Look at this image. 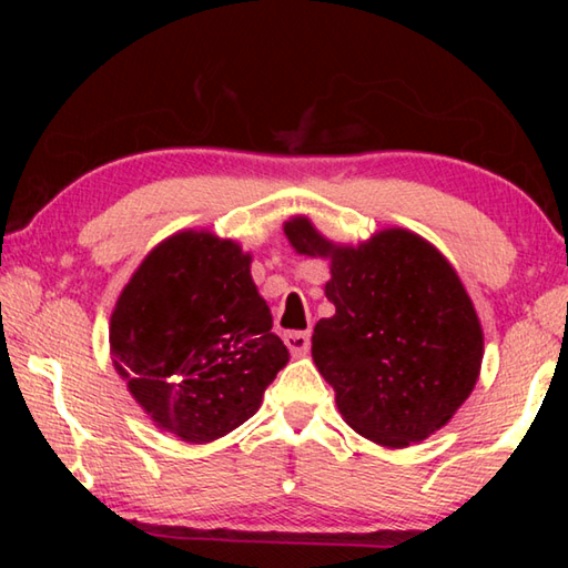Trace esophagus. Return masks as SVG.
Wrapping results in <instances>:
<instances>
[{"instance_id":"1","label":"esophagus","mask_w":568,"mask_h":568,"mask_svg":"<svg viewBox=\"0 0 568 568\" xmlns=\"http://www.w3.org/2000/svg\"><path fill=\"white\" fill-rule=\"evenodd\" d=\"M283 341L293 355H305L311 351V333L307 331H287Z\"/></svg>"}]
</instances>
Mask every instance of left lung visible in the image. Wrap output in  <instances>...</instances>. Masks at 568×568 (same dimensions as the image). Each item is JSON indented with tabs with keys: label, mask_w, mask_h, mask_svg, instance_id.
<instances>
[{
	"label": "left lung",
	"mask_w": 568,
	"mask_h": 568,
	"mask_svg": "<svg viewBox=\"0 0 568 568\" xmlns=\"http://www.w3.org/2000/svg\"><path fill=\"white\" fill-rule=\"evenodd\" d=\"M283 230L295 253L331 261L335 315L315 323L313 361L343 420L388 448L444 428L484 358L476 307L446 257L403 227L355 247L331 243L303 215Z\"/></svg>",
	"instance_id": "8db88e82"
}]
</instances>
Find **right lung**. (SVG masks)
<instances>
[{
    "label": "right lung",
    "instance_id": "1",
    "mask_svg": "<svg viewBox=\"0 0 568 568\" xmlns=\"http://www.w3.org/2000/svg\"><path fill=\"white\" fill-rule=\"evenodd\" d=\"M250 253L207 230L152 247L114 303L110 353L158 428L210 444L255 416L287 363Z\"/></svg>",
    "mask_w": 568,
    "mask_h": 568
}]
</instances>
